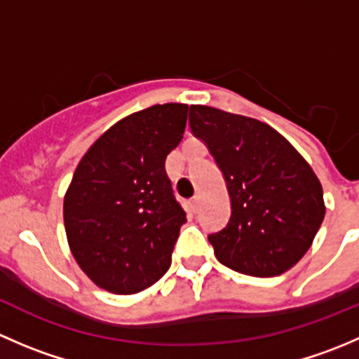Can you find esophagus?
Returning a JSON list of instances; mask_svg holds the SVG:
<instances>
[{"label": "esophagus", "mask_w": 359, "mask_h": 359, "mask_svg": "<svg viewBox=\"0 0 359 359\" xmlns=\"http://www.w3.org/2000/svg\"><path fill=\"white\" fill-rule=\"evenodd\" d=\"M191 206H193V210H198V206H200V196H193L191 198Z\"/></svg>", "instance_id": "1"}]
</instances>
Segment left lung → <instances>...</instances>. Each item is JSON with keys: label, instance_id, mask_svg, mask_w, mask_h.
Wrapping results in <instances>:
<instances>
[{"label": "left lung", "instance_id": "left-lung-1", "mask_svg": "<svg viewBox=\"0 0 359 359\" xmlns=\"http://www.w3.org/2000/svg\"><path fill=\"white\" fill-rule=\"evenodd\" d=\"M189 126L212 153L229 193V222L208 236L219 262L257 278L295 266L325 217L323 189L309 163L259 119L191 106Z\"/></svg>", "mask_w": 359, "mask_h": 359}]
</instances>
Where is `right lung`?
<instances>
[{
	"instance_id": "1",
	"label": "right lung",
	"mask_w": 359,
	"mask_h": 359,
	"mask_svg": "<svg viewBox=\"0 0 359 359\" xmlns=\"http://www.w3.org/2000/svg\"><path fill=\"white\" fill-rule=\"evenodd\" d=\"M186 104L133 112L112 125L79 161L64 198L72 255L104 290L130 295L154 285L172 264L186 222L165 159L186 130Z\"/></svg>"
}]
</instances>
